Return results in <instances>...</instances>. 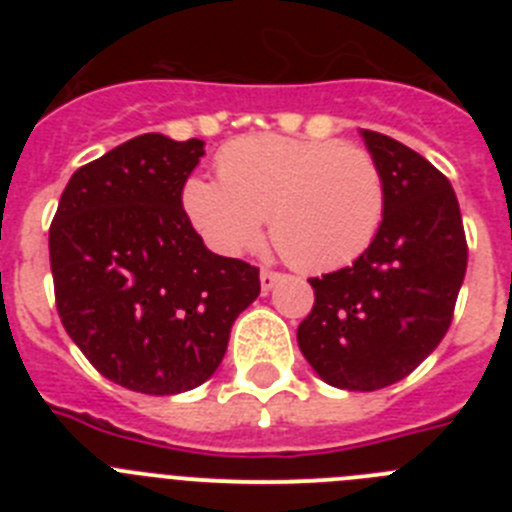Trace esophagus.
Returning a JSON list of instances; mask_svg holds the SVG:
<instances>
[{
  "label": "esophagus",
  "instance_id": "esophagus-1",
  "mask_svg": "<svg viewBox=\"0 0 512 512\" xmlns=\"http://www.w3.org/2000/svg\"><path fill=\"white\" fill-rule=\"evenodd\" d=\"M284 274H279V271H271V269H261V289L264 292H271V289L277 287V282H282Z\"/></svg>",
  "mask_w": 512,
  "mask_h": 512
}]
</instances>
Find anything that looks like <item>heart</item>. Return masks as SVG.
<instances>
[{
	"label": "heart",
	"instance_id": "obj_1",
	"mask_svg": "<svg viewBox=\"0 0 512 512\" xmlns=\"http://www.w3.org/2000/svg\"><path fill=\"white\" fill-rule=\"evenodd\" d=\"M217 176H189L182 210L194 230L225 256L271 241L302 271L356 261L377 238L387 187L377 158L341 140L248 135L217 153Z\"/></svg>",
	"mask_w": 512,
	"mask_h": 512
}]
</instances>
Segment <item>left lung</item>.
<instances>
[{
	"instance_id": "8db88e82",
	"label": "left lung",
	"mask_w": 512,
	"mask_h": 512,
	"mask_svg": "<svg viewBox=\"0 0 512 512\" xmlns=\"http://www.w3.org/2000/svg\"><path fill=\"white\" fill-rule=\"evenodd\" d=\"M387 187L372 246L310 279L315 305L297 343L323 382L374 392L408 377L441 343L467 274V238L451 182L390 135L361 130Z\"/></svg>"
}]
</instances>
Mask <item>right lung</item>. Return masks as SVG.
Masks as SVG:
<instances>
[{"instance_id":"obj_1","label":"right lung","mask_w":512,"mask_h":512,"mask_svg":"<svg viewBox=\"0 0 512 512\" xmlns=\"http://www.w3.org/2000/svg\"><path fill=\"white\" fill-rule=\"evenodd\" d=\"M205 140L146 133L76 169L51 223L63 328L102 377L179 395L215 374L259 269L217 256L182 210Z\"/></svg>"}]
</instances>
